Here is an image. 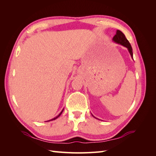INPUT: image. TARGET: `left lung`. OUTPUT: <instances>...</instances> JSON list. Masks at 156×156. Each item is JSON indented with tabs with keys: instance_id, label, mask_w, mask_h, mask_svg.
<instances>
[{
	"instance_id": "obj_1",
	"label": "left lung",
	"mask_w": 156,
	"mask_h": 156,
	"mask_svg": "<svg viewBox=\"0 0 156 156\" xmlns=\"http://www.w3.org/2000/svg\"><path fill=\"white\" fill-rule=\"evenodd\" d=\"M112 40L114 41L115 42H116V44H121L122 45H123V46L126 47V48H127V49H128L129 53L131 55V58H133V51H133V49H132V48H131V46L129 44V41L126 39L125 35L120 30H116V34L114 37H113ZM94 118H95V117H94Z\"/></svg>"
}]
</instances>
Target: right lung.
Wrapping results in <instances>:
<instances>
[{"label":"right lung","instance_id":"obj_1","mask_svg":"<svg viewBox=\"0 0 156 156\" xmlns=\"http://www.w3.org/2000/svg\"><path fill=\"white\" fill-rule=\"evenodd\" d=\"M63 111H64V109H63V110H62V111H61V112H60V114H59V115H58L57 116H56V117H55V118H54V119H52V120H49V121H51V120H55V119H57V118H58V117H59V116H60V115H61V114H62V112H63Z\"/></svg>","mask_w":156,"mask_h":156}]
</instances>
